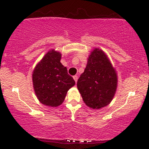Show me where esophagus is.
Returning <instances> with one entry per match:
<instances>
[{
  "mask_svg": "<svg viewBox=\"0 0 149 149\" xmlns=\"http://www.w3.org/2000/svg\"><path fill=\"white\" fill-rule=\"evenodd\" d=\"M73 79H74L75 82H76V83H77V80H78V76H73Z\"/></svg>",
  "mask_w": 149,
  "mask_h": 149,
  "instance_id": "34e87169",
  "label": "esophagus"
}]
</instances>
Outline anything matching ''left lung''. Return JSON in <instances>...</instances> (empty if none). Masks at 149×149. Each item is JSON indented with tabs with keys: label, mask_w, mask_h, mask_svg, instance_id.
Listing matches in <instances>:
<instances>
[{
	"label": "left lung",
	"mask_w": 149,
	"mask_h": 149,
	"mask_svg": "<svg viewBox=\"0 0 149 149\" xmlns=\"http://www.w3.org/2000/svg\"><path fill=\"white\" fill-rule=\"evenodd\" d=\"M117 84L116 71L107 55L102 49L95 48L77 82L83 102L93 109L106 107L113 98Z\"/></svg>",
	"instance_id": "obj_1"
}]
</instances>
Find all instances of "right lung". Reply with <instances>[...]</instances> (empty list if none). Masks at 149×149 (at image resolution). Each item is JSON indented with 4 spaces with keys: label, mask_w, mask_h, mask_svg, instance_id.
Returning a JSON list of instances; mask_svg holds the SVG:
<instances>
[{
    "label": "right lung",
    "mask_w": 149,
    "mask_h": 149,
    "mask_svg": "<svg viewBox=\"0 0 149 149\" xmlns=\"http://www.w3.org/2000/svg\"><path fill=\"white\" fill-rule=\"evenodd\" d=\"M61 54L51 49L38 63L32 74L33 89L40 103L57 107L64 102L66 93L76 84L60 62Z\"/></svg>",
    "instance_id": "1"
}]
</instances>
